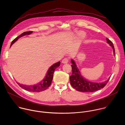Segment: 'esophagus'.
<instances>
[{"instance_id": "34e87169", "label": "esophagus", "mask_w": 125, "mask_h": 125, "mask_svg": "<svg viewBox=\"0 0 125 125\" xmlns=\"http://www.w3.org/2000/svg\"><path fill=\"white\" fill-rule=\"evenodd\" d=\"M68 62H69V59H68V58H64V59L62 60V62L63 63H64V64H66V63H67Z\"/></svg>"}]
</instances>
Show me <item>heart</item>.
<instances>
[{
    "label": "heart",
    "mask_w": 125,
    "mask_h": 125,
    "mask_svg": "<svg viewBox=\"0 0 125 125\" xmlns=\"http://www.w3.org/2000/svg\"><path fill=\"white\" fill-rule=\"evenodd\" d=\"M79 36H80V37H83L84 36V34H83V32H80V33H79Z\"/></svg>",
    "instance_id": "1"
}]
</instances>
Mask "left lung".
Returning <instances> with one entry per match:
<instances>
[{"mask_svg": "<svg viewBox=\"0 0 125 125\" xmlns=\"http://www.w3.org/2000/svg\"><path fill=\"white\" fill-rule=\"evenodd\" d=\"M106 41L112 47L114 54L115 55V48L113 42L107 38H106ZM71 63H72V65H71L72 74L70 77V83L73 87L79 92L83 93H92L97 91L103 88L107 83L110 79V78H109L103 83H97L91 82L83 77L73 60H71Z\"/></svg>", "mask_w": 125, "mask_h": 125, "instance_id": "1", "label": "left lung"}]
</instances>
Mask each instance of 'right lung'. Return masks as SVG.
I'll use <instances>...</instances> for the list:
<instances>
[{"instance_id": "right-lung-1", "label": "right lung", "mask_w": 125, "mask_h": 125, "mask_svg": "<svg viewBox=\"0 0 125 125\" xmlns=\"http://www.w3.org/2000/svg\"><path fill=\"white\" fill-rule=\"evenodd\" d=\"M32 32V31H29L26 32H24L22 34H21L18 37L16 38L11 42L10 46L20 38L25 35L26 34H30ZM60 65V62L59 61L53 65H52L48 69L47 72L46 73V75L44 77V79L42 80L40 83H38L37 84L33 85H26L23 84H20V83H17L18 85L23 88L24 90L31 92H40L43 91L50 85L53 77V74H54V71H55V69L58 67Z\"/></svg>"}]
</instances>
